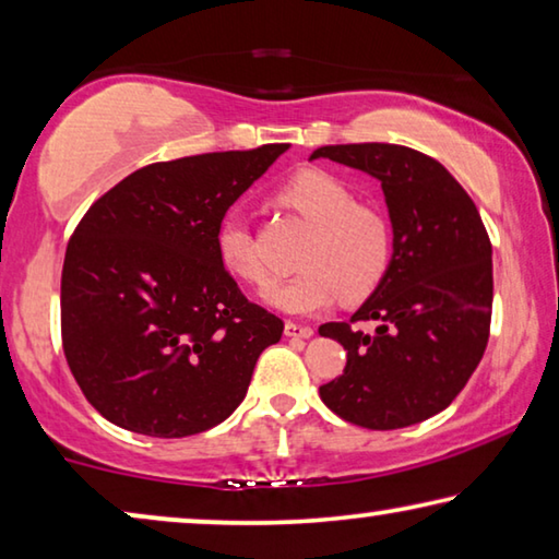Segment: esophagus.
<instances>
[{
    "label": "esophagus",
    "mask_w": 559,
    "mask_h": 559,
    "mask_svg": "<svg viewBox=\"0 0 559 559\" xmlns=\"http://www.w3.org/2000/svg\"><path fill=\"white\" fill-rule=\"evenodd\" d=\"M283 333L288 335V338H311L313 335V328H308V325H300V323H286L283 325Z\"/></svg>",
    "instance_id": "esophagus-1"
}]
</instances>
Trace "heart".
<instances>
[{"label": "heart", "instance_id": "heart-1", "mask_svg": "<svg viewBox=\"0 0 559 559\" xmlns=\"http://www.w3.org/2000/svg\"><path fill=\"white\" fill-rule=\"evenodd\" d=\"M281 209L311 226L300 248L296 278L271 288L265 304L283 313L308 316L333 306L360 304L385 278L393 255L391 226L376 209L358 203L338 176L306 168L276 191ZM218 255L228 273L251 286H269L271 276L255 251V238L241 218H228L218 231Z\"/></svg>", "mask_w": 559, "mask_h": 559}]
</instances>
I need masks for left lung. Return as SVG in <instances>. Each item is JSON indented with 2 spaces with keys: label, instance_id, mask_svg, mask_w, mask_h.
I'll use <instances>...</instances> for the list:
<instances>
[{
  "label": "left lung",
  "instance_id": "left-lung-1",
  "mask_svg": "<svg viewBox=\"0 0 559 559\" xmlns=\"http://www.w3.org/2000/svg\"><path fill=\"white\" fill-rule=\"evenodd\" d=\"M313 158L378 179L393 226L380 286L348 323L318 328L348 350L321 401L370 430L428 420L463 391L490 335L492 246L483 218L453 174L415 148L338 144L316 148ZM360 322L377 331L362 332Z\"/></svg>",
  "mask_w": 559,
  "mask_h": 559
}]
</instances>
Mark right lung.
Masks as SVG:
<instances>
[{
  "label": "right lung",
  "instance_id": "add662e5",
  "mask_svg": "<svg viewBox=\"0 0 559 559\" xmlns=\"http://www.w3.org/2000/svg\"><path fill=\"white\" fill-rule=\"evenodd\" d=\"M290 144L148 164L86 211L61 271V343L86 401L152 438L197 436L246 397L283 321L218 255L228 206Z\"/></svg>",
  "mask_w": 559,
  "mask_h": 559
}]
</instances>
